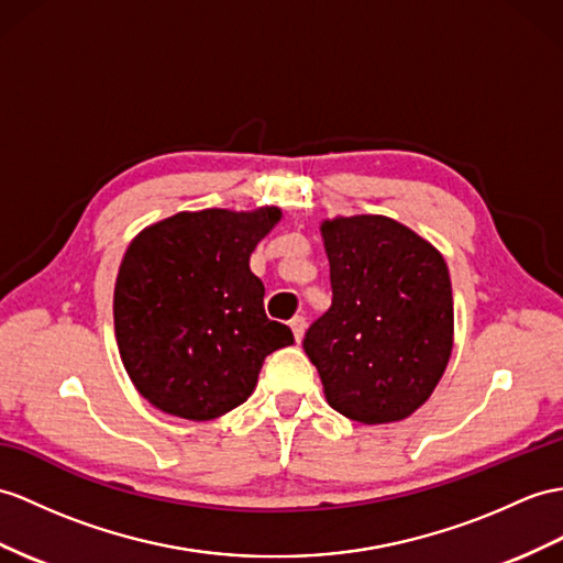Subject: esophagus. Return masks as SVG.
Listing matches in <instances>:
<instances>
[{
    "label": "esophagus",
    "mask_w": 563,
    "mask_h": 563,
    "mask_svg": "<svg viewBox=\"0 0 563 563\" xmlns=\"http://www.w3.org/2000/svg\"><path fill=\"white\" fill-rule=\"evenodd\" d=\"M291 324V332H294V339L296 341H300L303 339V334H306V327H308V322H306V318L303 314H296V318L289 322Z\"/></svg>",
    "instance_id": "esophagus-1"
}]
</instances>
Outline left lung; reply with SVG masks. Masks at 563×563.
I'll use <instances>...</instances> for the list:
<instances>
[{
	"label": "left lung",
	"mask_w": 563,
	"mask_h": 563,
	"mask_svg": "<svg viewBox=\"0 0 563 563\" xmlns=\"http://www.w3.org/2000/svg\"><path fill=\"white\" fill-rule=\"evenodd\" d=\"M332 306L303 339L327 404L363 424L399 422L430 399L454 349L442 253L385 214L320 224Z\"/></svg>",
	"instance_id": "left-lung-1"
}]
</instances>
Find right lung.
<instances>
[{"instance_id":"obj_1","label":"right lung","mask_w":563,"mask_h":563,"mask_svg":"<svg viewBox=\"0 0 563 563\" xmlns=\"http://www.w3.org/2000/svg\"><path fill=\"white\" fill-rule=\"evenodd\" d=\"M282 219L251 212H176L145 227L123 253L114 286L121 363L162 413L212 420L241 406L260 367L294 344L291 329L265 314V286L251 253Z\"/></svg>"}]
</instances>
